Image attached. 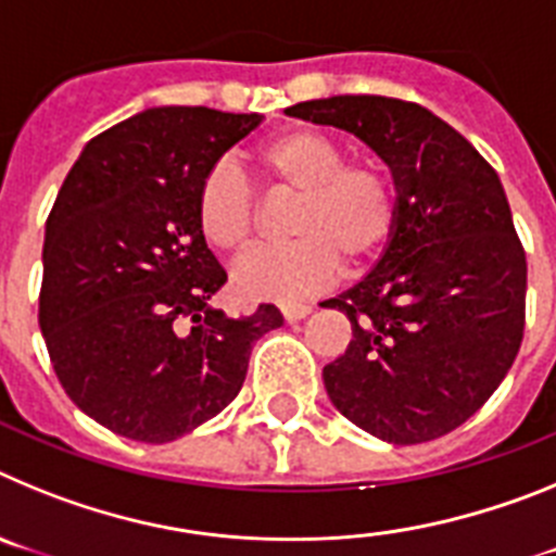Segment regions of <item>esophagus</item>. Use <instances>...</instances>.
Wrapping results in <instances>:
<instances>
[{
    "label": "esophagus",
    "mask_w": 556,
    "mask_h": 556,
    "mask_svg": "<svg viewBox=\"0 0 556 556\" xmlns=\"http://www.w3.org/2000/svg\"><path fill=\"white\" fill-rule=\"evenodd\" d=\"M308 312H312V306H308V303H298V301L281 303V314H283V317H287L289 323L303 320V317H306Z\"/></svg>",
    "instance_id": "34e87169"
}]
</instances>
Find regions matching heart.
<instances>
[{
    "label": "heart",
    "instance_id": "obj_1",
    "mask_svg": "<svg viewBox=\"0 0 556 556\" xmlns=\"http://www.w3.org/2000/svg\"><path fill=\"white\" fill-rule=\"evenodd\" d=\"M250 166L273 194H292L283 230L294 239L253 253L236 269L244 298L292 301L339 269L367 264L395 230L397 186L376 155L345 159V147L312 127H289L250 152ZM198 225L205 242L242 255L258 228V205L242 172L219 164L198 191Z\"/></svg>",
    "mask_w": 556,
    "mask_h": 556
}]
</instances>
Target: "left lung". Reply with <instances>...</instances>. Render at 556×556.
<instances>
[{
	"label": "left lung",
	"mask_w": 556,
	"mask_h": 556,
	"mask_svg": "<svg viewBox=\"0 0 556 556\" xmlns=\"http://www.w3.org/2000/svg\"><path fill=\"white\" fill-rule=\"evenodd\" d=\"M287 113L358 136L397 186L381 262L323 303L353 328L348 351L323 367L331 404L387 443L448 434L498 390L527 326V253L498 175L417 102L345 94Z\"/></svg>",
	"instance_id": "left-lung-1"
}]
</instances>
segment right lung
<instances>
[{
    "label": "right lung",
    "instance_id": "add662e5",
    "mask_svg": "<svg viewBox=\"0 0 556 556\" xmlns=\"http://www.w3.org/2000/svg\"><path fill=\"white\" fill-rule=\"evenodd\" d=\"M258 113L150 108L88 141L47 217L38 326L66 395L113 434L169 443L239 395L262 303L225 317L228 281L198 225V191Z\"/></svg>",
    "mask_w": 556,
    "mask_h": 556
}]
</instances>
